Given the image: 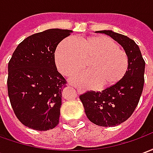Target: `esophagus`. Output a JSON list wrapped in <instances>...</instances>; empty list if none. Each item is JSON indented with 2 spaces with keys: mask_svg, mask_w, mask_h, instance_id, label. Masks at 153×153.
Segmentation results:
<instances>
[{
  "mask_svg": "<svg viewBox=\"0 0 153 153\" xmlns=\"http://www.w3.org/2000/svg\"><path fill=\"white\" fill-rule=\"evenodd\" d=\"M77 92H78V93H82V90L79 89V88H77Z\"/></svg>",
  "mask_w": 153,
  "mask_h": 153,
  "instance_id": "obj_1",
  "label": "esophagus"
}]
</instances>
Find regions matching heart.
I'll return each mask as SVG.
<instances>
[{"mask_svg":"<svg viewBox=\"0 0 153 153\" xmlns=\"http://www.w3.org/2000/svg\"><path fill=\"white\" fill-rule=\"evenodd\" d=\"M55 60L65 76L83 69L88 62L89 71L71 78L73 83L84 88L114 86L124 78L128 67L127 53L115 40L103 35L83 38L78 42L65 38L57 47Z\"/></svg>","mask_w":153,"mask_h":153,"instance_id":"heart-1","label":"heart"}]
</instances>
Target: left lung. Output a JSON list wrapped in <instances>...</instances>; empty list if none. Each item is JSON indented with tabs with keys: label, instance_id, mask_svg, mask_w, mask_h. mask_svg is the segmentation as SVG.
I'll return each mask as SVG.
<instances>
[{
	"label": "left lung",
	"instance_id": "1",
	"mask_svg": "<svg viewBox=\"0 0 153 153\" xmlns=\"http://www.w3.org/2000/svg\"><path fill=\"white\" fill-rule=\"evenodd\" d=\"M105 33L120 44L128 57V70L118 83L102 92L88 91L79 96L87 117L93 124L112 127L128 120L134 111L143 89L145 61L134 40L111 30Z\"/></svg>",
	"mask_w": 153,
	"mask_h": 153
}]
</instances>
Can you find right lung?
<instances>
[{"label": "right lung", "instance_id": "right-lung-1", "mask_svg": "<svg viewBox=\"0 0 153 153\" xmlns=\"http://www.w3.org/2000/svg\"><path fill=\"white\" fill-rule=\"evenodd\" d=\"M72 30L51 28L29 36L19 44L8 64L10 102L19 121L39 131L59 124L61 93L66 80L57 71V45Z\"/></svg>", "mask_w": 153, "mask_h": 153}]
</instances>
